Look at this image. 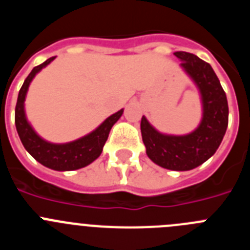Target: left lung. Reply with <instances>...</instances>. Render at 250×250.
Segmentation results:
<instances>
[{"label":"left lung","mask_w":250,"mask_h":250,"mask_svg":"<svg viewBox=\"0 0 250 250\" xmlns=\"http://www.w3.org/2000/svg\"><path fill=\"white\" fill-rule=\"evenodd\" d=\"M180 67L199 90L202 120L195 130L185 135H170L152 126L145 116L140 124L146 155L164 169L187 171L199 167L215 154L228 127V101L211 66L184 51L174 52Z\"/></svg>","instance_id":"obj_1"}]
</instances>
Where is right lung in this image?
Segmentation results:
<instances>
[{"label": "right lung", "instance_id": "add662e5", "mask_svg": "<svg viewBox=\"0 0 250 250\" xmlns=\"http://www.w3.org/2000/svg\"><path fill=\"white\" fill-rule=\"evenodd\" d=\"M54 60L55 57L46 60L43 63L32 68L30 75L26 77L25 83L19 92V98H17L15 124H16V130L19 132L22 145L25 146L32 158L36 159L40 164H42L48 169L57 170V171H70V170H77L87 167L101 155L110 130L114 126V124L121 118L124 109L119 110L118 112H115L106 120H104L94 131L70 143L55 144L41 138L26 118L25 100L31 81Z\"/></svg>", "mask_w": 250, "mask_h": 250}]
</instances>
